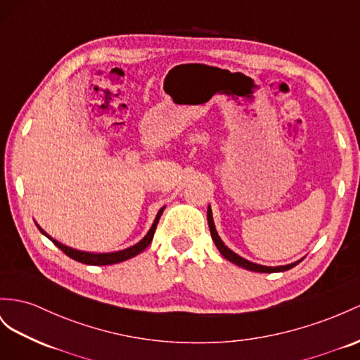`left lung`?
<instances>
[{
	"label": "left lung",
	"instance_id": "8db88e82",
	"mask_svg": "<svg viewBox=\"0 0 360 360\" xmlns=\"http://www.w3.org/2000/svg\"><path fill=\"white\" fill-rule=\"evenodd\" d=\"M207 219H208V226H210V233H211V237H213L214 240V245L217 246L219 252L222 254L226 260H229L231 263L240 266V268H245L248 271H252V272H264V274H272V272H283V271H289L292 269L293 266H297L300 262H295V263H290V264H285V266H263V264H257V263H252L250 260L243 259V257L237 255L236 252H233L229 248L222 242V238L219 237L217 231H216V226H214V222H213V214H211V208L208 207L207 210Z\"/></svg>",
	"mask_w": 360,
	"mask_h": 360
}]
</instances>
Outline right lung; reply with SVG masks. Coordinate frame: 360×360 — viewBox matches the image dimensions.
<instances>
[{
  "mask_svg": "<svg viewBox=\"0 0 360 360\" xmlns=\"http://www.w3.org/2000/svg\"><path fill=\"white\" fill-rule=\"evenodd\" d=\"M164 208H165V207H162V208L158 211V214H156V217H155V220H153V224H152V226H150V229H149V233H147V234L144 236L143 240H140L136 245H134V246H131V248H126V250L117 251V252L94 254V252H85V251L72 250V248H70V246H67V245H62V243L58 242V240H54V238H53L51 236H49L47 233H45L39 225H36V226H38L39 231H41L45 237H49L50 240H51L54 245H56L62 252H65V254L70 257V259L76 260V262H80V263H85V264H92V266H106V264H115V263H120V262L129 260V259H132V257H135V255H138L140 252H143V251L146 250V248L149 246L150 242H152L153 234H155V229H156V225H158V222H160V217H161V214H162Z\"/></svg>",
  "mask_w": 360,
  "mask_h": 360,
  "instance_id": "add662e5",
  "label": "right lung"
}]
</instances>
